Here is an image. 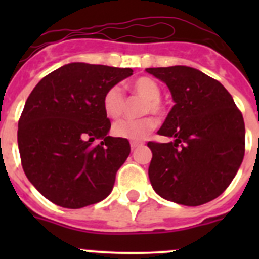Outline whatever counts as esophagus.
I'll return each instance as SVG.
<instances>
[{"instance_id": "1", "label": "esophagus", "mask_w": 259, "mask_h": 259, "mask_svg": "<svg viewBox=\"0 0 259 259\" xmlns=\"http://www.w3.org/2000/svg\"><path fill=\"white\" fill-rule=\"evenodd\" d=\"M131 148L132 149H136V148H139V146H143L144 144L141 143V141H131Z\"/></svg>"}]
</instances>
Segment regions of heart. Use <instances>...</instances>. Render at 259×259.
<instances>
[{
  "mask_svg": "<svg viewBox=\"0 0 259 259\" xmlns=\"http://www.w3.org/2000/svg\"><path fill=\"white\" fill-rule=\"evenodd\" d=\"M127 89L139 97L144 98L141 114H159L163 113V104L161 101L162 89L154 79L149 76H141L127 84ZM102 107L109 118L116 119L122 115L125 107V96L123 89L118 85L110 87L102 98ZM157 127L154 116L145 115L139 119H120L115 122L111 132L116 137L127 140L139 141L145 139Z\"/></svg>",
  "mask_w": 259,
  "mask_h": 259,
  "instance_id": "obj_1",
  "label": "heart"
}]
</instances>
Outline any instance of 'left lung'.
<instances>
[{"instance_id":"8db88e82","label":"left lung","mask_w":259,"mask_h":259,"mask_svg":"<svg viewBox=\"0 0 259 259\" xmlns=\"http://www.w3.org/2000/svg\"><path fill=\"white\" fill-rule=\"evenodd\" d=\"M170 88L175 105L149 141V179L161 197L198 206L221 196L245 153V124L232 96L218 80L187 66L146 68Z\"/></svg>"}]
</instances>
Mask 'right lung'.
Segmentation results:
<instances>
[{
    "label": "right lung",
    "mask_w": 259,
    "mask_h": 259,
    "mask_svg": "<svg viewBox=\"0 0 259 259\" xmlns=\"http://www.w3.org/2000/svg\"><path fill=\"white\" fill-rule=\"evenodd\" d=\"M132 72L70 63L42 77L28 96L18 123L20 161L29 182L53 203L80 209L110 194L131 146L127 139L107 136L111 123L102 98Z\"/></svg>",
    "instance_id": "right-lung-1"
}]
</instances>
